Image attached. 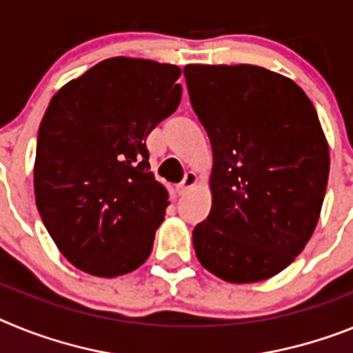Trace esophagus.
<instances>
[{"label":"esophagus","mask_w":353,"mask_h":353,"mask_svg":"<svg viewBox=\"0 0 353 353\" xmlns=\"http://www.w3.org/2000/svg\"><path fill=\"white\" fill-rule=\"evenodd\" d=\"M195 185H197V174L186 172L183 181L179 183V186H177V190H179V194H186V192H188L190 188H194Z\"/></svg>","instance_id":"esophagus-1"}]
</instances>
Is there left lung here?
<instances>
[{
	"instance_id": "1",
	"label": "left lung",
	"mask_w": 353,
	"mask_h": 353,
	"mask_svg": "<svg viewBox=\"0 0 353 353\" xmlns=\"http://www.w3.org/2000/svg\"><path fill=\"white\" fill-rule=\"evenodd\" d=\"M213 149V204L194 229L199 261L234 284L265 281L304 250L320 219L329 145L305 92L257 65H186Z\"/></svg>"
}]
</instances>
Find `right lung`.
Masks as SVG:
<instances>
[{
	"label": "right lung",
	"instance_id": "right-lung-1",
	"mask_svg": "<svg viewBox=\"0 0 353 353\" xmlns=\"http://www.w3.org/2000/svg\"><path fill=\"white\" fill-rule=\"evenodd\" d=\"M181 69L103 60L57 92L37 137V210L58 250L97 277L145 263L168 194L149 172L145 140L181 101Z\"/></svg>",
	"mask_w": 353,
	"mask_h": 353
}]
</instances>
